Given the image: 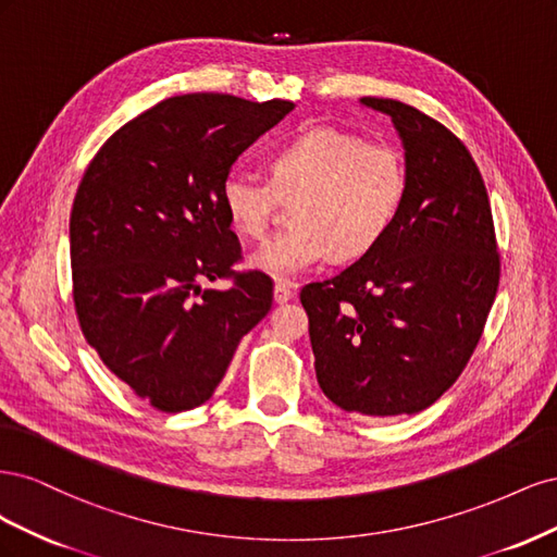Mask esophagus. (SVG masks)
I'll list each match as a JSON object with an SVG mask.
<instances>
[{
  "mask_svg": "<svg viewBox=\"0 0 557 557\" xmlns=\"http://www.w3.org/2000/svg\"><path fill=\"white\" fill-rule=\"evenodd\" d=\"M293 297H295L293 283H288V281H278V283L274 285V301H276V305H285V301H290Z\"/></svg>",
  "mask_w": 557,
  "mask_h": 557,
  "instance_id": "esophagus-1",
  "label": "esophagus"
}]
</instances>
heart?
<instances>
[{
  "label": "heart",
  "mask_w": 557,
  "mask_h": 557,
  "mask_svg": "<svg viewBox=\"0 0 557 557\" xmlns=\"http://www.w3.org/2000/svg\"><path fill=\"white\" fill-rule=\"evenodd\" d=\"M269 183L230 174L221 201L232 230L262 239L278 199H295V223L250 252L248 264L274 278H295L311 267L356 260L376 248L393 227L407 193L399 150L360 134L311 127L297 134L267 162Z\"/></svg>",
  "instance_id": "heart-1"
}]
</instances>
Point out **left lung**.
Listing matches in <instances>:
<instances>
[{
  "label": "left lung",
  "mask_w": 557,
  "mask_h": 557,
  "mask_svg": "<svg viewBox=\"0 0 557 557\" xmlns=\"http://www.w3.org/2000/svg\"><path fill=\"white\" fill-rule=\"evenodd\" d=\"M360 102L393 117L407 193L376 248L299 299L320 391L348 413L387 418L432 407L458 381L497 295L499 252L465 144L397 99Z\"/></svg>",
  "instance_id": "8db88e82"
}]
</instances>
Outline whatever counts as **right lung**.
Segmentation results:
<instances>
[{
    "mask_svg": "<svg viewBox=\"0 0 557 557\" xmlns=\"http://www.w3.org/2000/svg\"><path fill=\"white\" fill-rule=\"evenodd\" d=\"M295 109L218 92L170 97L107 139L70 218L74 307L111 372L164 413L205 404L274 283L232 272L242 244L221 201L234 160ZM232 277L227 292L201 289Z\"/></svg>",
    "mask_w": 557,
    "mask_h": 557,
    "instance_id": "obj_1",
    "label": "right lung"
}]
</instances>
